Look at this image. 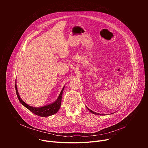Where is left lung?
<instances>
[{"mask_svg": "<svg viewBox=\"0 0 148 148\" xmlns=\"http://www.w3.org/2000/svg\"><path fill=\"white\" fill-rule=\"evenodd\" d=\"M87 108L88 110V111L90 112H91L92 114H95V115H102V114H98V113H97V112H94V111H92V110H90L88 108H87Z\"/></svg>", "mask_w": 148, "mask_h": 148, "instance_id": "8db88e82", "label": "left lung"}]
</instances>
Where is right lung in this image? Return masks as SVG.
Instances as JSON below:
<instances>
[{"label": "right lung", "mask_w": 148, "mask_h": 148, "mask_svg": "<svg viewBox=\"0 0 148 148\" xmlns=\"http://www.w3.org/2000/svg\"><path fill=\"white\" fill-rule=\"evenodd\" d=\"M64 87L62 88L58 98L56 101H54L53 103L46 105V106L42 107H39V108H36V107H33L30 106V105H27L26 103L19 96L18 90L17 88V85H16V81L15 84V88H16V94L17 96V98L20 102V103H22L23 106H25L26 108H27L29 110H30L32 112L34 113V114L40 116H43V117H46V116H49L52 115H54L56 114L58 111L59 110L60 106H61V98H62V95L63 92V90H64Z\"/></svg>", "instance_id": "1"}]
</instances>
